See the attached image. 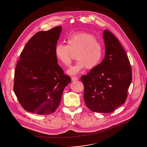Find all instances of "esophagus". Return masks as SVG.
<instances>
[{
  "label": "esophagus",
  "mask_w": 147,
  "mask_h": 147,
  "mask_svg": "<svg viewBox=\"0 0 147 147\" xmlns=\"http://www.w3.org/2000/svg\"><path fill=\"white\" fill-rule=\"evenodd\" d=\"M78 79V78L76 77H73L71 78V80L73 82H74V81H77Z\"/></svg>",
  "instance_id": "obj_1"
}]
</instances>
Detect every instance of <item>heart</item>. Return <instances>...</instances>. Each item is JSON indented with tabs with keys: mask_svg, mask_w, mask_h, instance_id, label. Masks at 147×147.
Masks as SVG:
<instances>
[{
	"mask_svg": "<svg viewBox=\"0 0 147 147\" xmlns=\"http://www.w3.org/2000/svg\"><path fill=\"white\" fill-rule=\"evenodd\" d=\"M68 45L58 43L55 47L56 58L65 66H69L72 59V52L76 53L77 60L67 73L71 75L78 73L86 67L91 70L100 63L104 54L102 43L90 33L79 32L67 38Z\"/></svg>",
	"mask_w": 147,
	"mask_h": 147,
	"instance_id": "b5f03b06",
	"label": "heart"
}]
</instances>
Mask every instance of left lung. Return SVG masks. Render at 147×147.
<instances>
[{
    "label": "left lung",
    "mask_w": 147,
    "mask_h": 147,
    "mask_svg": "<svg viewBox=\"0 0 147 147\" xmlns=\"http://www.w3.org/2000/svg\"><path fill=\"white\" fill-rule=\"evenodd\" d=\"M103 38L104 59L80 79L86 106L93 112L110 113L125 102L132 75L128 56L117 38L106 30Z\"/></svg>",
    "instance_id": "1"
}]
</instances>
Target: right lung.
Segmentation results:
<instances>
[{"mask_svg":"<svg viewBox=\"0 0 147 147\" xmlns=\"http://www.w3.org/2000/svg\"><path fill=\"white\" fill-rule=\"evenodd\" d=\"M62 31L57 26L34 35L21 52L14 74V91L24 110L49 115L60 104L71 79L57 64L55 49Z\"/></svg>","mask_w":147,"mask_h":147,"instance_id":"right-lung-1","label":"right lung"}]
</instances>
